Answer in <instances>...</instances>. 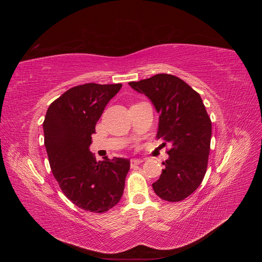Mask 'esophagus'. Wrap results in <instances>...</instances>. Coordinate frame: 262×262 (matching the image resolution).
I'll use <instances>...</instances> for the list:
<instances>
[{
	"instance_id": "esophagus-1",
	"label": "esophagus",
	"mask_w": 262,
	"mask_h": 262,
	"mask_svg": "<svg viewBox=\"0 0 262 262\" xmlns=\"http://www.w3.org/2000/svg\"><path fill=\"white\" fill-rule=\"evenodd\" d=\"M141 163H143V161H142V160H137V158H133V160L130 161L131 167H133V166H136V165H139V164H141Z\"/></svg>"
}]
</instances>
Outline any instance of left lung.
Wrapping results in <instances>:
<instances>
[{
  "label": "left lung",
  "mask_w": 262,
  "mask_h": 262,
  "mask_svg": "<svg viewBox=\"0 0 262 262\" xmlns=\"http://www.w3.org/2000/svg\"><path fill=\"white\" fill-rule=\"evenodd\" d=\"M129 85L152 101L160 114L156 138L164 141L162 145H171L154 191L166 201L184 200L201 185L208 167L212 123L200 95L170 74Z\"/></svg>",
  "instance_id": "1"
}]
</instances>
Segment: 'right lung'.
<instances>
[{"label":"right lung","mask_w":262,"mask_h":262,"mask_svg":"<svg viewBox=\"0 0 262 262\" xmlns=\"http://www.w3.org/2000/svg\"><path fill=\"white\" fill-rule=\"evenodd\" d=\"M121 86H74L52 102L43 121L45 146L62 192L76 207L93 213H104L120 201L130 169L129 160L105 157L97 162L90 150L95 125Z\"/></svg>","instance_id":"obj_1"}]
</instances>
